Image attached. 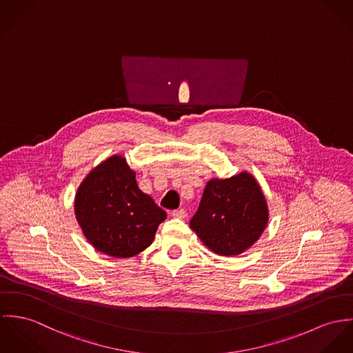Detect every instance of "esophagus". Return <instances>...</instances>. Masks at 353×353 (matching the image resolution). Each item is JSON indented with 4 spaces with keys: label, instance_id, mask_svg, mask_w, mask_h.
Listing matches in <instances>:
<instances>
[{
    "label": "esophagus",
    "instance_id": "esophagus-1",
    "mask_svg": "<svg viewBox=\"0 0 353 353\" xmlns=\"http://www.w3.org/2000/svg\"><path fill=\"white\" fill-rule=\"evenodd\" d=\"M172 215L173 218H177V219H184L187 216V211L184 208H179V210H174L172 211Z\"/></svg>",
    "mask_w": 353,
    "mask_h": 353
}]
</instances>
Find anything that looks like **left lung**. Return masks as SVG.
Instances as JSON below:
<instances>
[{
	"instance_id": "1",
	"label": "left lung",
	"mask_w": 353,
	"mask_h": 353,
	"mask_svg": "<svg viewBox=\"0 0 353 353\" xmlns=\"http://www.w3.org/2000/svg\"><path fill=\"white\" fill-rule=\"evenodd\" d=\"M268 223V207L256 179L242 172L207 183L190 226L203 243L221 256L249 249Z\"/></svg>"
}]
</instances>
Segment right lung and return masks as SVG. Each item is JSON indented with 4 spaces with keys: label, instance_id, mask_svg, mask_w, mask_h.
<instances>
[{
    "label": "right lung",
    "instance_id": "add662e5",
    "mask_svg": "<svg viewBox=\"0 0 353 353\" xmlns=\"http://www.w3.org/2000/svg\"><path fill=\"white\" fill-rule=\"evenodd\" d=\"M76 218L86 239L99 252L132 257L154 239L166 212L137 184L125 159L114 156L97 165L81 183Z\"/></svg>",
    "mask_w": 353,
    "mask_h": 353
}]
</instances>
